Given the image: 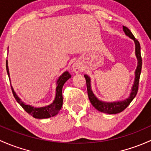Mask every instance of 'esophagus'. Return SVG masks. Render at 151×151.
I'll use <instances>...</instances> for the list:
<instances>
[{"mask_svg":"<svg viewBox=\"0 0 151 151\" xmlns=\"http://www.w3.org/2000/svg\"><path fill=\"white\" fill-rule=\"evenodd\" d=\"M82 66H81L80 63H79L78 62H75L72 65V70L74 72L79 73L82 71Z\"/></svg>","mask_w":151,"mask_h":151,"instance_id":"esophagus-1","label":"esophagus"}]
</instances>
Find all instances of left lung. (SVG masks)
<instances>
[{
	"label": "left lung",
	"mask_w": 151,
	"mask_h": 151,
	"mask_svg": "<svg viewBox=\"0 0 151 151\" xmlns=\"http://www.w3.org/2000/svg\"><path fill=\"white\" fill-rule=\"evenodd\" d=\"M123 30L126 35L132 39L134 41L135 43V55L137 58V69L135 70V78H134V85H133L132 88V91L130 93L129 98L127 99L124 100L122 101H116V102H111L108 103L104 102V101H101V100L98 99L96 96L93 94V91L91 90V85H90V78L88 77L87 74H85V78L86 80L87 84V89H88V95L89 100H90L91 104L94 106L95 108L98 110L99 111L103 112L105 114H116L120 113V112L123 111L130 104V103L132 101L134 97L136 96L137 93V90H138L139 86V77H140L141 69H142V57H141L140 53V45H139V41L134 37L131 31L128 29L127 27L123 26Z\"/></svg>",
	"instance_id": "8db88e82"
}]
</instances>
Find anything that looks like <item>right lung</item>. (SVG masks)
Here are the masks:
<instances>
[{
    "mask_svg": "<svg viewBox=\"0 0 151 151\" xmlns=\"http://www.w3.org/2000/svg\"><path fill=\"white\" fill-rule=\"evenodd\" d=\"M6 70H7L8 75H9V79H10V76H9V67H8V61L6 60ZM71 75L66 71L63 72L62 74L59 77L58 80H57V87L55 89V97L53 102L51 104L48 105V106H44V107H34V106H29V105L25 104L21 101L19 98L17 96L16 93L14 92V89L12 87V93L14 95V98L17 100V102L20 104V106L27 112L28 114L32 116L34 118L36 119H47L50 118V117L54 116L58 113L60 110H61V107L63 105V96H62V88L65 82H66L69 78H71Z\"/></svg>",
    "mask_w": 151,
    "mask_h": 151,
    "instance_id": "1",
    "label": "right lung"
}]
</instances>
